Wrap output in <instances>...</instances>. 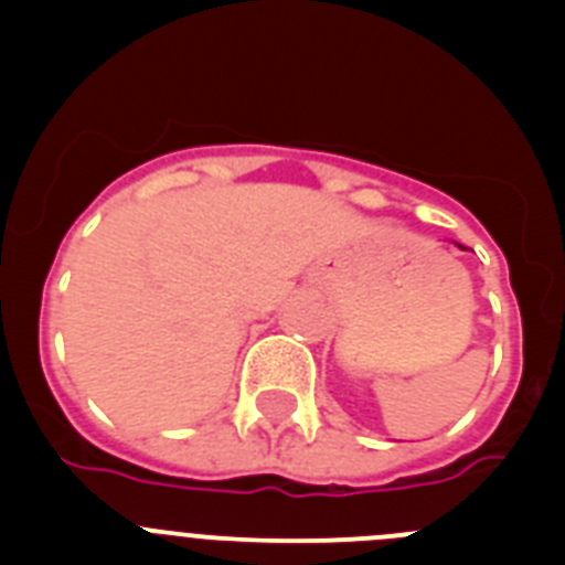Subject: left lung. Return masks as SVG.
I'll return each mask as SVG.
<instances>
[{"mask_svg":"<svg viewBox=\"0 0 565 565\" xmlns=\"http://www.w3.org/2000/svg\"><path fill=\"white\" fill-rule=\"evenodd\" d=\"M461 248H463V246H461Z\"/></svg>","mask_w":565,"mask_h":565,"instance_id":"obj_1","label":"left lung"}]
</instances>
